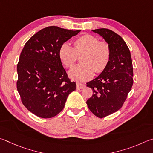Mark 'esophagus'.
<instances>
[{"instance_id":"1","label":"esophagus","mask_w":153,"mask_h":153,"mask_svg":"<svg viewBox=\"0 0 153 153\" xmlns=\"http://www.w3.org/2000/svg\"><path fill=\"white\" fill-rule=\"evenodd\" d=\"M85 85L83 84H80V83H77L76 84V89H82L85 88Z\"/></svg>"}]
</instances>
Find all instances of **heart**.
<instances>
[{
    "instance_id": "heart-1",
    "label": "heart",
    "mask_w": 153,
    "mask_h": 153,
    "mask_svg": "<svg viewBox=\"0 0 153 153\" xmlns=\"http://www.w3.org/2000/svg\"><path fill=\"white\" fill-rule=\"evenodd\" d=\"M74 48L64 43L58 50L59 58L64 66L72 67L77 56L82 54L80 65L74 66L68 72V76L74 81L82 82L89 81L97 73L103 72L111 60L110 46L105 42L89 34H85L74 40Z\"/></svg>"
}]
</instances>
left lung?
Segmentation results:
<instances>
[{
    "mask_svg": "<svg viewBox=\"0 0 153 153\" xmlns=\"http://www.w3.org/2000/svg\"><path fill=\"white\" fill-rule=\"evenodd\" d=\"M111 48V60L103 72L87 83L93 95L87 101L92 113L100 118L122 108L133 85V67L130 50L119 35L108 29L91 30Z\"/></svg>",
    "mask_w": 153,
    "mask_h": 153,
    "instance_id": "left-lung-1",
    "label": "left lung"
}]
</instances>
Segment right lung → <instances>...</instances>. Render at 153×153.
<instances>
[{
	"instance_id": "1",
	"label": "right lung",
	"mask_w": 153,
	"mask_h": 153,
	"mask_svg": "<svg viewBox=\"0 0 153 153\" xmlns=\"http://www.w3.org/2000/svg\"><path fill=\"white\" fill-rule=\"evenodd\" d=\"M80 31L48 27L25 44L17 64V87L24 106L36 116H56L63 109L68 95L76 89V82L68 78L58 50Z\"/></svg>"
}]
</instances>
